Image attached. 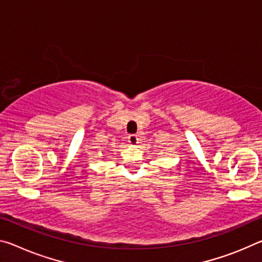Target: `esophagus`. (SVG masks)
<instances>
[{"instance_id": "1", "label": "esophagus", "mask_w": 262, "mask_h": 262, "mask_svg": "<svg viewBox=\"0 0 262 262\" xmlns=\"http://www.w3.org/2000/svg\"><path fill=\"white\" fill-rule=\"evenodd\" d=\"M139 136L136 134H132L128 136V142H129L130 144H138L139 143Z\"/></svg>"}]
</instances>
